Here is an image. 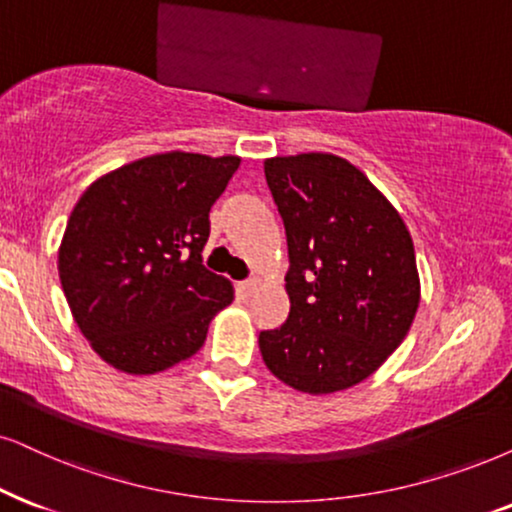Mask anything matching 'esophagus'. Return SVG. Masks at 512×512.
Listing matches in <instances>:
<instances>
[{"label":"esophagus","instance_id":"34e87169","mask_svg":"<svg viewBox=\"0 0 512 512\" xmlns=\"http://www.w3.org/2000/svg\"><path fill=\"white\" fill-rule=\"evenodd\" d=\"M257 288H260V281H243L241 286H238V290H241V293H243L245 297H250L252 293H255Z\"/></svg>","mask_w":512,"mask_h":512}]
</instances>
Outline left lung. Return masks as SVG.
Masks as SVG:
<instances>
[{
    "mask_svg": "<svg viewBox=\"0 0 512 512\" xmlns=\"http://www.w3.org/2000/svg\"><path fill=\"white\" fill-rule=\"evenodd\" d=\"M264 177L290 260V314L260 333L264 364L297 392L359 385L401 345L418 312L409 229L371 179L333 153L267 158Z\"/></svg>",
    "mask_w": 512,
    "mask_h": 512,
    "instance_id": "left-lung-1",
    "label": "left lung"
}]
</instances>
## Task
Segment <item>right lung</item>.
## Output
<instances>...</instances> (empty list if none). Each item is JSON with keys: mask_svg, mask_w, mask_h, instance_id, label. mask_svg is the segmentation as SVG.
Masks as SVG:
<instances>
[{"mask_svg": "<svg viewBox=\"0 0 512 512\" xmlns=\"http://www.w3.org/2000/svg\"><path fill=\"white\" fill-rule=\"evenodd\" d=\"M241 165L170 151L96 179L58 248L68 307L99 357L151 375L193 357L234 286L203 267L210 208Z\"/></svg>", "mask_w": 512, "mask_h": 512, "instance_id": "add662e5", "label": "right lung"}]
</instances>
